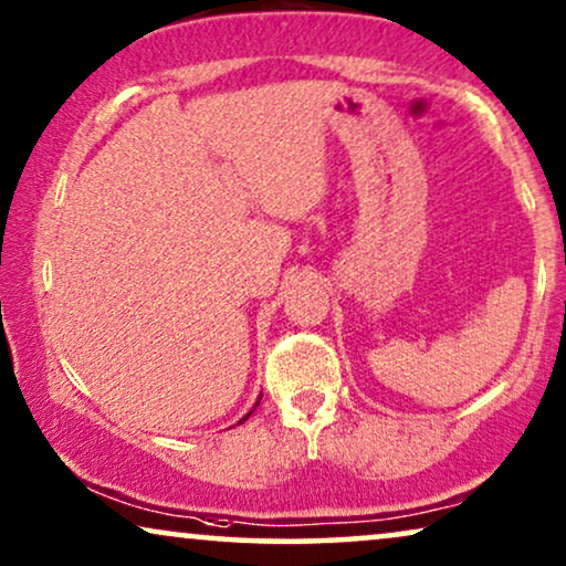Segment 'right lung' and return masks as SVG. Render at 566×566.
<instances>
[{"label":"right lung","instance_id":"right-lung-1","mask_svg":"<svg viewBox=\"0 0 566 566\" xmlns=\"http://www.w3.org/2000/svg\"><path fill=\"white\" fill-rule=\"evenodd\" d=\"M248 417H251V413H248ZM248 417H245V419H248Z\"/></svg>","mask_w":566,"mask_h":566}]
</instances>
